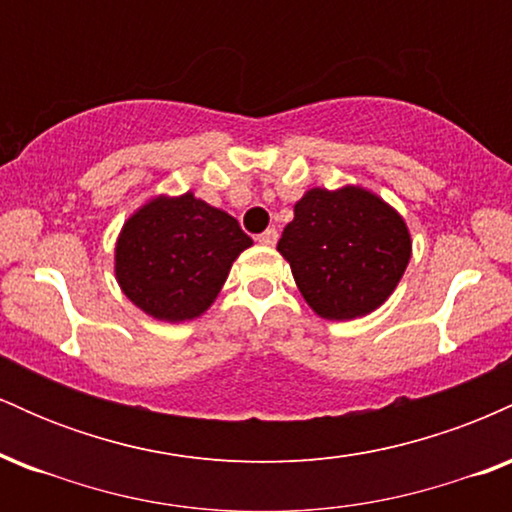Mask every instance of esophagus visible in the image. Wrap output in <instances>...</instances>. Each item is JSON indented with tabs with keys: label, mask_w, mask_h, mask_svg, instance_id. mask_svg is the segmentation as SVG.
Wrapping results in <instances>:
<instances>
[{
	"label": "esophagus",
	"mask_w": 512,
	"mask_h": 512,
	"mask_svg": "<svg viewBox=\"0 0 512 512\" xmlns=\"http://www.w3.org/2000/svg\"><path fill=\"white\" fill-rule=\"evenodd\" d=\"M276 238H279V233H276V228H267V231L257 236V243L267 245V248H272V245L276 243Z\"/></svg>",
	"instance_id": "obj_1"
}]
</instances>
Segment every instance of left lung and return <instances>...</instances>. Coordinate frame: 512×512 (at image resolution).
<instances>
[{"mask_svg":"<svg viewBox=\"0 0 512 512\" xmlns=\"http://www.w3.org/2000/svg\"><path fill=\"white\" fill-rule=\"evenodd\" d=\"M276 250L313 313L344 322L373 313L395 293L411 260V233L368 187H310Z\"/></svg>","mask_w":512,"mask_h":512,"instance_id":"1","label":"left lung"}]
</instances>
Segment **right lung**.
Instances as JSON below:
<instances>
[{
    "label": "right lung",
    "instance_id": "obj_1",
    "mask_svg": "<svg viewBox=\"0 0 512 512\" xmlns=\"http://www.w3.org/2000/svg\"><path fill=\"white\" fill-rule=\"evenodd\" d=\"M252 238L228 211L187 190L156 195L122 223L115 240V279L142 313L158 322L197 320L214 305L240 252Z\"/></svg>",
    "mask_w": 512,
    "mask_h": 512
}]
</instances>
